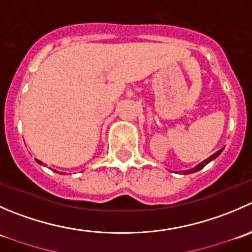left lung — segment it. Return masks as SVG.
Returning a JSON list of instances; mask_svg holds the SVG:
<instances>
[{"instance_id": "1", "label": "left lung", "mask_w": 252, "mask_h": 252, "mask_svg": "<svg viewBox=\"0 0 252 252\" xmlns=\"http://www.w3.org/2000/svg\"><path fill=\"white\" fill-rule=\"evenodd\" d=\"M223 149H224V147H223ZM223 149L218 150V151L216 152V154H213L212 156H210V157H208L207 159H205V161H202L201 163H199V164H197L196 167H194V168H191V169H188V171H184V173H183V174H190V173H195V172H197V171H200V169H202V168H204V167L206 166V164H207V163H210V162L212 161V159L217 158V157L220 156V152L223 151Z\"/></svg>"}]
</instances>
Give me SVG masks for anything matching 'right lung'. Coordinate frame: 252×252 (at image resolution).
<instances>
[{
    "label": "right lung",
    "mask_w": 252,
    "mask_h": 252,
    "mask_svg": "<svg viewBox=\"0 0 252 252\" xmlns=\"http://www.w3.org/2000/svg\"><path fill=\"white\" fill-rule=\"evenodd\" d=\"M35 161H36L39 164H42V162L39 161V159H35ZM56 172H57V173H61V172H58V171H56Z\"/></svg>",
    "instance_id": "obj_1"
}]
</instances>
